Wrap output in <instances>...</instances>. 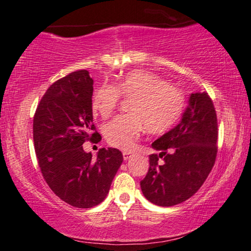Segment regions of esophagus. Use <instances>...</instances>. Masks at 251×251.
I'll list each match as a JSON object with an SVG mask.
<instances>
[{
	"instance_id": "1",
	"label": "esophagus",
	"mask_w": 251,
	"mask_h": 251,
	"mask_svg": "<svg viewBox=\"0 0 251 251\" xmlns=\"http://www.w3.org/2000/svg\"><path fill=\"white\" fill-rule=\"evenodd\" d=\"M123 157H124V159L125 160H127L129 157H131V152H128V151H124L123 152Z\"/></svg>"
}]
</instances>
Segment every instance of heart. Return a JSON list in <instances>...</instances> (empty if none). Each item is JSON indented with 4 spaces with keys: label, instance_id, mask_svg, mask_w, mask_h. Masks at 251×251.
I'll list each match as a JSON object with an SVG mask.
<instances>
[{
    "label": "heart",
    "instance_id": "obj_1",
    "mask_svg": "<svg viewBox=\"0 0 251 251\" xmlns=\"http://www.w3.org/2000/svg\"><path fill=\"white\" fill-rule=\"evenodd\" d=\"M122 96L131 101V113L116 117L103 127L109 145L122 150L134 148L145 128L152 134L166 132L178 122L185 108L181 89L156 73L134 70L116 85L104 83L96 89L91 103L93 113L108 118L119 106Z\"/></svg>",
    "mask_w": 251,
    "mask_h": 251
}]
</instances>
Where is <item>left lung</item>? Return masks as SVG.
Wrapping results in <instances>:
<instances>
[{
  "label": "left lung",
  "mask_w": 251,
  "mask_h": 251,
  "mask_svg": "<svg viewBox=\"0 0 251 251\" xmlns=\"http://www.w3.org/2000/svg\"><path fill=\"white\" fill-rule=\"evenodd\" d=\"M217 139L218 123L211 98L206 92L192 94L180 124L152 142V148L160 152L149 156V170L140 182L145 198L160 206L192 198L215 165Z\"/></svg>",
  "instance_id": "8db88e82"
}]
</instances>
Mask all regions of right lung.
I'll use <instances>...</instances> for the list:
<instances>
[{"mask_svg":"<svg viewBox=\"0 0 251 251\" xmlns=\"http://www.w3.org/2000/svg\"><path fill=\"white\" fill-rule=\"evenodd\" d=\"M93 79L80 70L57 80L47 89L33 117V140L43 176L59 199L88 209L108 195L123 153L101 148L98 158L83 151L86 141L99 142L93 124Z\"/></svg>","mask_w":251,"mask_h":251,"instance_id":"obj_1","label":"right lung"}]
</instances>
